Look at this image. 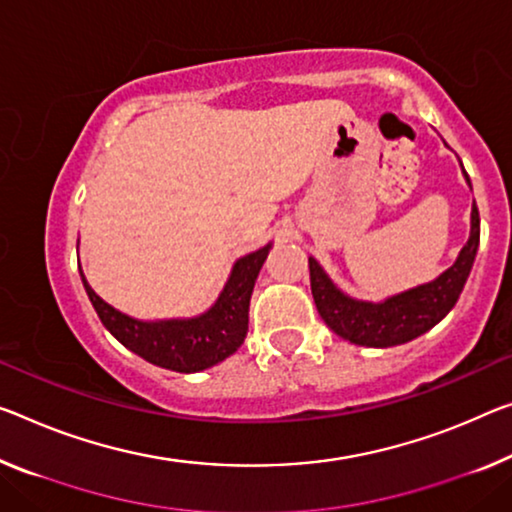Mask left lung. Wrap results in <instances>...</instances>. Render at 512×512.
Here are the masks:
<instances>
[{
	"mask_svg": "<svg viewBox=\"0 0 512 512\" xmlns=\"http://www.w3.org/2000/svg\"><path fill=\"white\" fill-rule=\"evenodd\" d=\"M478 242H481V217H478L474 203V208H471V235L467 245L462 247L458 261L444 274H439L435 281L389 297L382 304L357 302L345 297L322 272V267L309 258L313 302H316V309L320 318L327 322V327L343 336L345 341L368 345V348H391V345L407 343L435 327L458 302L471 265H474Z\"/></svg>",
	"mask_w": 512,
	"mask_h": 512,
	"instance_id": "obj_1",
	"label": "left lung"
}]
</instances>
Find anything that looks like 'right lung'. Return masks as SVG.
<instances>
[{
  "instance_id": "add662e5",
  "label": "right lung",
  "mask_w": 512,
  "mask_h": 512,
  "mask_svg": "<svg viewBox=\"0 0 512 512\" xmlns=\"http://www.w3.org/2000/svg\"><path fill=\"white\" fill-rule=\"evenodd\" d=\"M270 245L240 258L210 311L192 320L141 322L123 316L93 293L82 274L86 295L102 325L116 341L155 366L176 373H196L231 357L249 329V300Z\"/></svg>"
}]
</instances>
